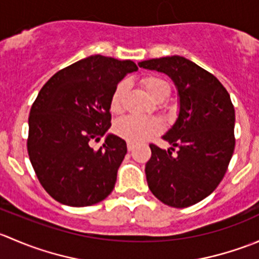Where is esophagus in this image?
Here are the masks:
<instances>
[{
	"label": "esophagus",
	"mask_w": 259,
	"mask_h": 259,
	"mask_svg": "<svg viewBox=\"0 0 259 259\" xmlns=\"http://www.w3.org/2000/svg\"><path fill=\"white\" fill-rule=\"evenodd\" d=\"M126 146H127V150H129V151H132V150H134V148H135V144H134V143H132V142H127Z\"/></svg>",
	"instance_id": "obj_1"
}]
</instances>
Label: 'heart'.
<instances>
[{
    "instance_id": "heart-1",
    "label": "heart",
    "mask_w": 259,
    "mask_h": 259,
    "mask_svg": "<svg viewBox=\"0 0 259 259\" xmlns=\"http://www.w3.org/2000/svg\"><path fill=\"white\" fill-rule=\"evenodd\" d=\"M143 86L148 91L149 95L156 101H163L170 95V85L168 81L159 76H145L142 79ZM127 82L126 81H120L115 86L113 94L110 98V110L114 114L121 111L122 100L126 94ZM161 129V124L156 119H148V117L139 116H126L117 120L114 124V133L117 137L127 140V142L138 143L148 139L150 135L155 134Z\"/></svg>"
}]
</instances>
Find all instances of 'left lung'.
<instances>
[{"label":"left lung","mask_w":259,"mask_h":259,"mask_svg":"<svg viewBox=\"0 0 259 259\" xmlns=\"http://www.w3.org/2000/svg\"><path fill=\"white\" fill-rule=\"evenodd\" d=\"M139 66L168 75L179 95L178 119L161 137L171 148L149 145V189L169 207H190L214 192L233 155L236 115L231 96L213 74L185 57L145 60Z\"/></svg>","instance_id":"obj_1"}]
</instances>
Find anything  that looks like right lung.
Returning <instances> with one entry per match:
<instances>
[{"label": "right lung", "mask_w": 259, "mask_h": 259, "mask_svg": "<svg viewBox=\"0 0 259 259\" xmlns=\"http://www.w3.org/2000/svg\"><path fill=\"white\" fill-rule=\"evenodd\" d=\"M130 60L94 55L57 71L38 93L28 116L27 151L38 182L57 202L89 207L105 199L115 187L126 143L114 134L110 98L126 74Z\"/></svg>", "instance_id": "1"}]
</instances>
